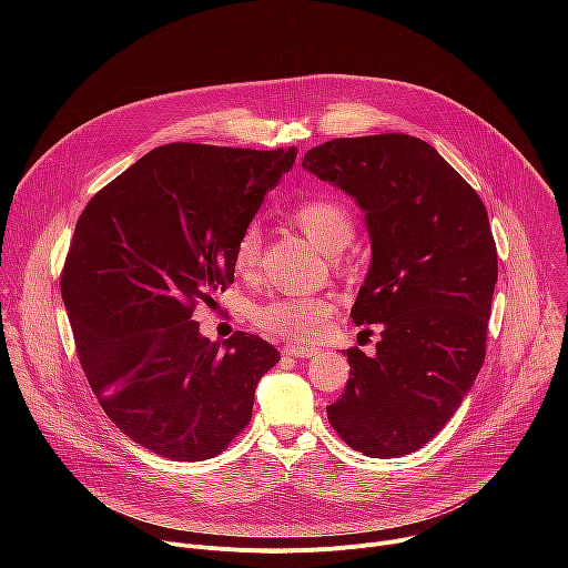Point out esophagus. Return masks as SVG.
<instances>
[{"label":"esophagus","instance_id":"34e87169","mask_svg":"<svg viewBox=\"0 0 568 568\" xmlns=\"http://www.w3.org/2000/svg\"><path fill=\"white\" fill-rule=\"evenodd\" d=\"M283 355H290V357H312L316 355V348L312 346H298V344H287L281 348Z\"/></svg>","mask_w":568,"mask_h":568}]
</instances>
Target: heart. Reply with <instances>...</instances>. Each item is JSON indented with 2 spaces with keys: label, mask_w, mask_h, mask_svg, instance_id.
<instances>
[{
  "label": "heart",
  "mask_w": 568,
  "mask_h": 568,
  "mask_svg": "<svg viewBox=\"0 0 568 568\" xmlns=\"http://www.w3.org/2000/svg\"><path fill=\"white\" fill-rule=\"evenodd\" d=\"M292 222L316 245L335 256L344 252L355 237V217L344 200L316 195L292 211ZM263 247V231L256 222H250L235 237L233 245V267L240 274H252L258 265ZM335 305L328 296H285L267 303H256L250 310L254 326L267 335L307 342L314 339L333 314Z\"/></svg>",
  "instance_id": "obj_1"
}]
</instances>
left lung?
Returning a JSON list of instances; mask_svg holds the SVG:
<instances>
[{
	"label": "left lung",
	"instance_id": "obj_1",
	"mask_svg": "<svg viewBox=\"0 0 568 568\" xmlns=\"http://www.w3.org/2000/svg\"><path fill=\"white\" fill-rule=\"evenodd\" d=\"M303 169L366 213L371 270L353 321L379 323L375 357L348 348L351 377L328 407L339 438L373 458L427 445L471 388L488 339L499 276L478 193L423 139H333Z\"/></svg>",
	"mask_w": 568,
	"mask_h": 568
}]
</instances>
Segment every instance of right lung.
Here are the masks:
<instances>
[{
	"mask_svg": "<svg viewBox=\"0 0 568 568\" xmlns=\"http://www.w3.org/2000/svg\"><path fill=\"white\" fill-rule=\"evenodd\" d=\"M296 148L166 143L80 213L60 274L75 353L110 420L171 460H204L252 420L281 359L250 333L224 348L193 312L233 283L237 233L294 166Z\"/></svg>",
	"mask_w": 568,
	"mask_h": 568,
	"instance_id": "1",
	"label": "right lung"
}]
</instances>
